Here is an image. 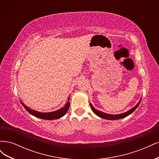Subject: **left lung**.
I'll use <instances>...</instances> for the list:
<instances>
[{"label":"left lung","instance_id":"left-lung-1","mask_svg":"<svg viewBox=\"0 0 159 159\" xmlns=\"http://www.w3.org/2000/svg\"><path fill=\"white\" fill-rule=\"evenodd\" d=\"M141 99H140V101H139V103L135 105V106H134V107H133L132 109H131L130 110H129L128 111H127L125 113H121V114H119V115H110V114H107V113L102 112V111H99V110L95 109L92 106V105H91V103H90V107H91V109H92L93 113L95 115H97L98 116H99L101 118L105 119H109V120H117V119H123V118L126 117L127 116H128V115H129L130 114H131L137 108V107L139 106V105L140 104V103H141Z\"/></svg>","mask_w":159,"mask_h":159}]
</instances>
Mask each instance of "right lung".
Returning a JSON list of instances; mask_svg holds the SVG:
<instances>
[{
  "instance_id": "right-lung-1",
  "label": "right lung",
  "mask_w": 159,
  "mask_h": 159,
  "mask_svg": "<svg viewBox=\"0 0 159 159\" xmlns=\"http://www.w3.org/2000/svg\"><path fill=\"white\" fill-rule=\"evenodd\" d=\"M69 98H68V102L67 103L65 106L64 107H62L61 109L55 111L53 112H50V113H40L36 111L30 109V108H28V107H26V105L22 103L21 102V104L23 105V107H25L28 113H30L31 115L35 116L36 117L38 118H40V119H46V120H53V119H59L61 117H63L64 115L68 112V111L70 107V102H69Z\"/></svg>"
}]
</instances>
